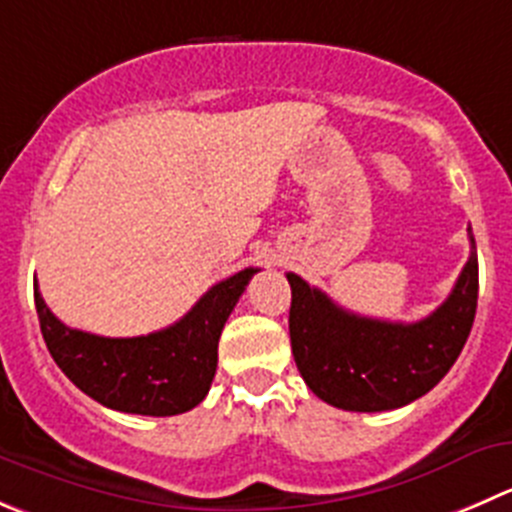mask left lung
I'll list each match as a JSON object with an SVG mask.
<instances>
[{"label":"left lung","instance_id":"1","mask_svg":"<svg viewBox=\"0 0 512 512\" xmlns=\"http://www.w3.org/2000/svg\"><path fill=\"white\" fill-rule=\"evenodd\" d=\"M455 289L415 324L352 314L301 276L291 284L289 334L301 377L326 405L349 412H387L430 392L460 357L478 309V253Z\"/></svg>","mask_w":512,"mask_h":512}]
</instances>
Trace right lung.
Here are the masks:
<instances>
[{"label": "right lung", "instance_id": "1", "mask_svg": "<svg viewBox=\"0 0 512 512\" xmlns=\"http://www.w3.org/2000/svg\"><path fill=\"white\" fill-rule=\"evenodd\" d=\"M256 271L218 281L183 319L148 337L110 339L70 329L47 309L37 286L34 306L52 359L87 397L130 415L170 417L201 405L211 389L223 324Z\"/></svg>", "mask_w": 512, "mask_h": 512}]
</instances>
